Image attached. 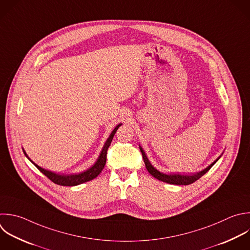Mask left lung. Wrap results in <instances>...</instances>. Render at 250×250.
Wrapping results in <instances>:
<instances>
[{
    "mask_svg": "<svg viewBox=\"0 0 250 250\" xmlns=\"http://www.w3.org/2000/svg\"><path fill=\"white\" fill-rule=\"evenodd\" d=\"M140 146V149H141V152L143 154V158H144V161H145V164H146V167L148 171V173L154 177L155 179L159 180V181H162V182H165L167 184H171V185H189V184H192L193 182H195L196 180H198L201 176H203L205 173H207L209 171V169L220 159L221 155L214 161L212 162L209 166H207L205 169L197 172V173H192V174H175V173H171V174H165V173H162L160 171H158L156 168H154L151 163L149 162L145 150L143 149V147L141 146Z\"/></svg>",
    "mask_w": 250,
    "mask_h": 250,
    "instance_id": "1",
    "label": "left lung"
}]
</instances>
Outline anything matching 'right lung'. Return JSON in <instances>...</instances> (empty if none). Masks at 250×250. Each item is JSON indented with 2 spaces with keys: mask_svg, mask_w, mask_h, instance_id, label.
Wrapping results in <instances>:
<instances>
[{
  "mask_svg": "<svg viewBox=\"0 0 250 250\" xmlns=\"http://www.w3.org/2000/svg\"><path fill=\"white\" fill-rule=\"evenodd\" d=\"M122 124H118L114 129L113 131L111 132V134L109 135V137L107 138L106 142L104 143V146H103V149L97 159V161L94 163V165H92V167H90L89 169H87L86 171L84 172H81V173H78V174H68V175H64V174H58V173H55L53 171H50V170H46L44 168H42L41 166L37 165L36 163H34L29 157L28 155L26 154L25 150L23 149V152L24 154L26 155V157L45 175L47 176L52 182H54L55 184L57 185H60V186H67V187H73V186H77V185H80V184H83V183H86V182H89L93 179H95L96 177L99 176V174L103 171L104 165H105V162H106V152H107V148L109 147L111 142H112V139L116 133V131L118 130V128L121 126Z\"/></svg>",
  "mask_w": 250,
  "mask_h": 250,
  "instance_id": "1",
  "label": "right lung"
}]
</instances>
